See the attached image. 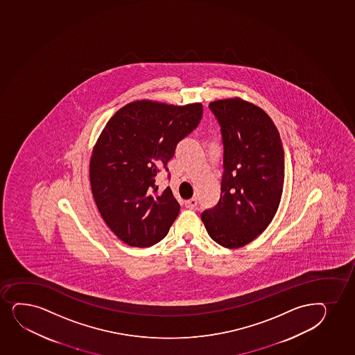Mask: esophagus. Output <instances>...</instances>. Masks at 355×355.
Returning <instances> with one entry per match:
<instances>
[{
    "instance_id": "34e87169",
    "label": "esophagus",
    "mask_w": 355,
    "mask_h": 355,
    "mask_svg": "<svg viewBox=\"0 0 355 355\" xmlns=\"http://www.w3.org/2000/svg\"><path fill=\"white\" fill-rule=\"evenodd\" d=\"M196 206H198V199L196 198L186 201V207L189 208V209H194Z\"/></svg>"
}]
</instances>
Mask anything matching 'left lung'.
Wrapping results in <instances>:
<instances>
[{
	"label": "left lung",
	"instance_id": "obj_1",
	"mask_svg": "<svg viewBox=\"0 0 355 355\" xmlns=\"http://www.w3.org/2000/svg\"><path fill=\"white\" fill-rule=\"evenodd\" d=\"M220 125L224 174L218 204L201 214L208 234L227 249L256 239L272 221L284 184V150L272 119L241 98L209 103Z\"/></svg>",
	"mask_w": 355,
	"mask_h": 355
}]
</instances>
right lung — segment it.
<instances>
[{
  "mask_svg": "<svg viewBox=\"0 0 355 355\" xmlns=\"http://www.w3.org/2000/svg\"><path fill=\"white\" fill-rule=\"evenodd\" d=\"M202 117V104L129 103L106 123L92 151L91 189L106 225L125 244L149 248L162 241L179 216L167 187L156 175L175 154L181 139Z\"/></svg>",
  "mask_w": 355,
  "mask_h": 355,
  "instance_id": "add662e5",
  "label": "right lung"
}]
</instances>
